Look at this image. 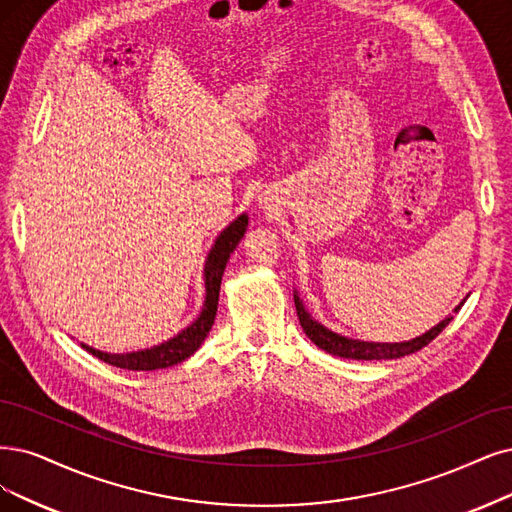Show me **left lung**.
Masks as SVG:
<instances>
[{"instance_id": "left-lung-1", "label": "left lung", "mask_w": 512, "mask_h": 512, "mask_svg": "<svg viewBox=\"0 0 512 512\" xmlns=\"http://www.w3.org/2000/svg\"><path fill=\"white\" fill-rule=\"evenodd\" d=\"M460 306L456 308V312L460 310ZM295 310H297V316H299L301 329L306 331V335L312 339V342L320 350H325V352H329L333 356L354 358V361H388V358H401V356L418 352L424 346H428L432 339L437 337L451 323V318H453V316H447L443 323H439L437 327H432L428 333L411 339V342H403V344H373V342H358V339H348L344 335H337V333L325 329L323 325H318L316 320L306 312L304 304H301L297 295H295Z\"/></svg>"}]
</instances>
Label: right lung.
I'll return each mask as SVG.
<instances>
[{
  "label": "right lung",
  "instance_id": "obj_1",
  "mask_svg": "<svg viewBox=\"0 0 512 512\" xmlns=\"http://www.w3.org/2000/svg\"><path fill=\"white\" fill-rule=\"evenodd\" d=\"M246 225H249V217L240 215L232 225H227L221 232V236L215 240V246L208 253L206 266H204V287H206V299H204V308L200 316L194 320L192 325L183 329L179 335H175L168 342L154 346L149 350L141 352H130V354H107L101 350H94L90 346H84L86 352L92 356L101 358L103 363L128 369V371H156L164 367H173L177 363H183L187 356H192L200 344L204 342V337L211 331L215 323V314H217V301H219V289H221V276L225 270V263L234 253L236 244L246 232Z\"/></svg>",
  "mask_w": 512,
  "mask_h": 512
}]
</instances>
